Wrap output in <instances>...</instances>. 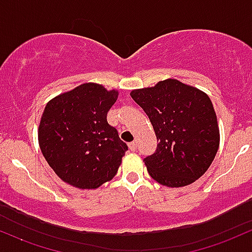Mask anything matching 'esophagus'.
<instances>
[{
  "instance_id": "obj_1",
  "label": "esophagus",
  "mask_w": 252,
  "mask_h": 252,
  "mask_svg": "<svg viewBox=\"0 0 252 252\" xmlns=\"http://www.w3.org/2000/svg\"><path fill=\"white\" fill-rule=\"evenodd\" d=\"M129 149H130V151H132V152H135L137 149V142L136 141H132V142H130L129 143Z\"/></svg>"
}]
</instances>
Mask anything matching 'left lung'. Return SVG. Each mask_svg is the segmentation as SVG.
<instances>
[{
  "label": "left lung",
  "instance_id": "8db88e82",
  "mask_svg": "<svg viewBox=\"0 0 252 252\" xmlns=\"http://www.w3.org/2000/svg\"><path fill=\"white\" fill-rule=\"evenodd\" d=\"M156 131V152L143 159L158 183L191 184L208 170L219 148V126L209 96L175 79L130 93Z\"/></svg>",
  "mask_w": 252,
  "mask_h": 252
}]
</instances>
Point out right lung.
Instances as JSON below:
<instances>
[{
	"mask_svg": "<svg viewBox=\"0 0 252 252\" xmlns=\"http://www.w3.org/2000/svg\"><path fill=\"white\" fill-rule=\"evenodd\" d=\"M118 92L84 84L46 104L38 140L50 167L65 183L95 189L117 173L128 146L107 123Z\"/></svg>",
	"mask_w": 252,
	"mask_h": 252,
	"instance_id": "add662e5",
	"label": "right lung"
}]
</instances>
